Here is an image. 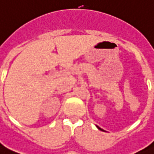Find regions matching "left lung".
<instances>
[{"mask_svg":"<svg viewBox=\"0 0 154 154\" xmlns=\"http://www.w3.org/2000/svg\"><path fill=\"white\" fill-rule=\"evenodd\" d=\"M96 126H97V129H100L101 131H105L104 129H101V128H100V127H99V126H97V125H96Z\"/></svg>","mask_w":154,"mask_h":154,"instance_id":"1","label":"left lung"}]
</instances>
